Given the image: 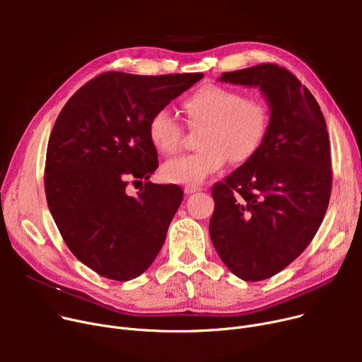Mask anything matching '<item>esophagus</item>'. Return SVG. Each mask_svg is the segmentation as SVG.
<instances>
[{
    "mask_svg": "<svg viewBox=\"0 0 362 362\" xmlns=\"http://www.w3.org/2000/svg\"><path fill=\"white\" fill-rule=\"evenodd\" d=\"M183 191L186 195H191V194H195V192H199L201 187L199 186H195V185H186L183 187Z\"/></svg>",
    "mask_w": 362,
    "mask_h": 362,
    "instance_id": "esophagus-1",
    "label": "esophagus"
}]
</instances>
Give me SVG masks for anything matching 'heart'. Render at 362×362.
Returning <instances> with one entry per match:
<instances>
[{
    "label": "heart",
    "mask_w": 362,
    "mask_h": 362,
    "mask_svg": "<svg viewBox=\"0 0 362 362\" xmlns=\"http://www.w3.org/2000/svg\"><path fill=\"white\" fill-rule=\"evenodd\" d=\"M187 122L204 126L202 148L194 154L168 160L161 165V177L168 183L197 185L233 163L251 160L259 151L270 127L267 101L245 95L233 88L206 83L183 101ZM148 138L160 154L171 156L179 149L183 129L168 110L161 108L148 122Z\"/></svg>",
    "instance_id": "heart-1"
}]
</instances>
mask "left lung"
Returning a JSON list of instances; mask_svg holds the SVG:
<instances>
[{"instance_id": "8db88e82", "label": "left lung", "mask_w": 362, "mask_h": 362, "mask_svg": "<svg viewBox=\"0 0 362 362\" xmlns=\"http://www.w3.org/2000/svg\"><path fill=\"white\" fill-rule=\"evenodd\" d=\"M221 82L258 86L270 127L257 154L213 186L210 236L221 261L246 281L269 279L315 236L332 192L327 126L296 76L265 63L223 73Z\"/></svg>"}]
</instances>
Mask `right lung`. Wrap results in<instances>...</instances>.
Instances as JSON below:
<instances>
[{"label":"right lung","mask_w":362,"mask_h":362,"mask_svg":"<svg viewBox=\"0 0 362 362\" xmlns=\"http://www.w3.org/2000/svg\"><path fill=\"white\" fill-rule=\"evenodd\" d=\"M202 78L107 71L76 90L57 117L45 161L48 208L73 255L100 276L135 279L163 248L183 191L145 182L130 197L126 179L148 180L157 170L148 122Z\"/></svg>","instance_id":"right-lung-1"}]
</instances>
